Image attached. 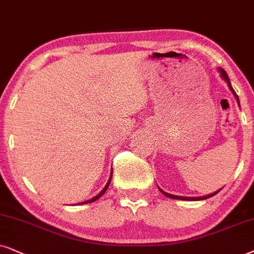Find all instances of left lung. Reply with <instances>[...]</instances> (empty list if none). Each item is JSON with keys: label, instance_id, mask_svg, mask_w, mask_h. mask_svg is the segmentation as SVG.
Listing matches in <instances>:
<instances>
[{"label": "left lung", "instance_id": "1", "mask_svg": "<svg viewBox=\"0 0 254 254\" xmlns=\"http://www.w3.org/2000/svg\"><path fill=\"white\" fill-rule=\"evenodd\" d=\"M218 72L221 73L222 79L224 80L226 83H228V87L230 88V90H231L233 95H235L236 100H237V102H238V106H239V99H238V95H237V94H236L235 90H233V88H232V86H231V82H230V79H229L228 74H226V72H225V70L223 69V68H218ZM239 107H241V106H239ZM158 188H159V187H158ZM159 189H160V188H159ZM221 189H222V188H221ZM221 189H219V190H221ZM219 190H216V191H214V192H211V194L205 195V196H200V197H188V196H177V195L168 194V192L164 191V190H162V189H160V191L162 192V194H164L165 196H167V197H170V198H174V200H184V201H201V200H205V198L212 197V196L217 194V192H218Z\"/></svg>", "mask_w": 254, "mask_h": 254}]
</instances>
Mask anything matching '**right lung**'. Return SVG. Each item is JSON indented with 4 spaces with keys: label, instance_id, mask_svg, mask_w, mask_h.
I'll use <instances>...</instances> for the list:
<instances>
[{
    "label": "right lung",
    "instance_id": "right-lung-1",
    "mask_svg": "<svg viewBox=\"0 0 254 254\" xmlns=\"http://www.w3.org/2000/svg\"><path fill=\"white\" fill-rule=\"evenodd\" d=\"M111 177H113V171H111V174H110V178H109V180H108V182H107V185L104 186V188L102 189V190H101L99 194H97L96 196H94L93 198H90V200H87V201H84V202H81V203H77V204H86V203H92V202H94V201H96L97 198H100L101 196H102L104 192L107 191V189H108V187H109V185H110V181H111Z\"/></svg>",
    "mask_w": 254,
    "mask_h": 254
}]
</instances>
